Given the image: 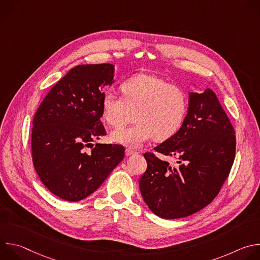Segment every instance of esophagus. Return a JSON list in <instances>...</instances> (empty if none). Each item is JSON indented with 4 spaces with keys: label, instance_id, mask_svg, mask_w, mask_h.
<instances>
[{
    "label": "esophagus",
    "instance_id": "esophagus-1",
    "mask_svg": "<svg viewBox=\"0 0 260 260\" xmlns=\"http://www.w3.org/2000/svg\"><path fill=\"white\" fill-rule=\"evenodd\" d=\"M136 153H137L136 151H134V150H132V149H128V148H127V149H125V155H126V156H131V155L136 154Z\"/></svg>",
    "mask_w": 260,
    "mask_h": 260
}]
</instances>
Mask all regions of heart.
<instances>
[{"label": "heart", "instance_id": "heart-1", "mask_svg": "<svg viewBox=\"0 0 260 260\" xmlns=\"http://www.w3.org/2000/svg\"><path fill=\"white\" fill-rule=\"evenodd\" d=\"M122 96L112 90L104 93L102 114L113 127L127 124L136 116V124L111 134L114 143L127 148H140L155 138H171L180 128L187 111V95L178 86L148 74H138L120 86Z\"/></svg>", "mask_w": 260, "mask_h": 260}]
</instances>
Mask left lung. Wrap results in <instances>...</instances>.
<instances>
[{
  "instance_id": "obj_1",
  "label": "left lung",
  "mask_w": 260,
  "mask_h": 260,
  "mask_svg": "<svg viewBox=\"0 0 260 260\" xmlns=\"http://www.w3.org/2000/svg\"><path fill=\"white\" fill-rule=\"evenodd\" d=\"M154 150L180 164L147 152V170L139 187L144 202L158 217L177 219L197 213L218 194L236 155L235 129L215 92H189L187 115L180 129Z\"/></svg>"
}]
</instances>
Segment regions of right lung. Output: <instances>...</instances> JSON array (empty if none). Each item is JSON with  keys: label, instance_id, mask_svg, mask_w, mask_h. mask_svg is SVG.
<instances>
[{"label": "right lung", "instance_id": "right-lung-1", "mask_svg": "<svg viewBox=\"0 0 260 260\" xmlns=\"http://www.w3.org/2000/svg\"><path fill=\"white\" fill-rule=\"evenodd\" d=\"M113 78L112 63L73 68L49 90L34 116L35 170L48 190L64 201L90 196L124 157L121 145L93 146L106 135L101 121L103 88Z\"/></svg>", "mask_w": 260, "mask_h": 260}]
</instances>
